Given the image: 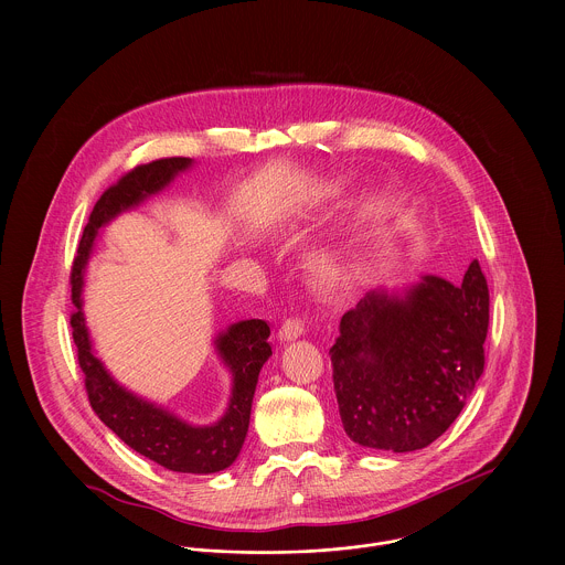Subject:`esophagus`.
I'll list each match as a JSON object with an SVG mask.
<instances>
[{"mask_svg": "<svg viewBox=\"0 0 565 565\" xmlns=\"http://www.w3.org/2000/svg\"><path fill=\"white\" fill-rule=\"evenodd\" d=\"M305 330H307V326H305L302 320H298V318H289V320H285V322H282L280 330H278V334H280V339H285V341H294V339L302 337V334H305Z\"/></svg>", "mask_w": 565, "mask_h": 565, "instance_id": "34e87169", "label": "esophagus"}]
</instances>
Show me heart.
<instances>
[{
  "instance_id": "1",
  "label": "heart",
  "mask_w": 565,
  "mask_h": 565,
  "mask_svg": "<svg viewBox=\"0 0 565 565\" xmlns=\"http://www.w3.org/2000/svg\"><path fill=\"white\" fill-rule=\"evenodd\" d=\"M311 274L326 289H341L354 280L352 263L334 249H322L311 258Z\"/></svg>"
}]
</instances>
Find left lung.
Segmentation results:
<instances>
[{"label": "left lung", "mask_w": 565, "mask_h": 565, "mask_svg": "<svg viewBox=\"0 0 565 565\" xmlns=\"http://www.w3.org/2000/svg\"><path fill=\"white\" fill-rule=\"evenodd\" d=\"M489 291L479 260L455 287L422 276L403 291H367L330 348L345 435L365 448L413 452L441 437L484 367Z\"/></svg>", "instance_id": "1"}]
</instances>
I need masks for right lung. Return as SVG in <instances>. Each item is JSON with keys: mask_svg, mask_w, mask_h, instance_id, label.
<instances>
[{"mask_svg": "<svg viewBox=\"0 0 565 565\" xmlns=\"http://www.w3.org/2000/svg\"><path fill=\"white\" fill-rule=\"evenodd\" d=\"M191 164V159L182 157L139 164L121 175V180L106 189L95 202L72 269V300L76 305L72 328L88 403L97 417L132 450L171 472L213 475L231 468L242 452L258 372L271 356L267 322L243 320L215 337V350L233 376V392L226 413L215 424L195 426L119 385L95 356L82 313L84 269L99 231L124 211L137 209L148 198L161 193Z\"/></svg>", "mask_w": 565, "mask_h": 565, "instance_id": "right-lung-1", "label": "right lung"}]
</instances>
